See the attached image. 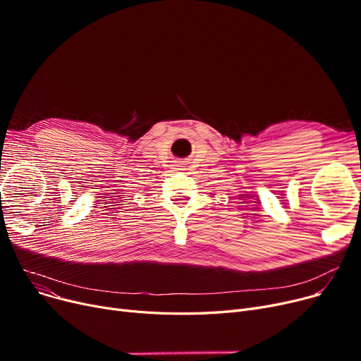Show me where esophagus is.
Segmentation results:
<instances>
[{
	"label": "esophagus",
	"mask_w": 361,
	"mask_h": 361,
	"mask_svg": "<svg viewBox=\"0 0 361 361\" xmlns=\"http://www.w3.org/2000/svg\"><path fill=\"white\" fill-rule=\"evenodd\" d=\"M184 165H185V164H183L181 161H177V162L174 164V168H176V169H180V171H181V169H184Z\"/></svg>",
	"instance_id": "34e87169"
}]
</instances>
